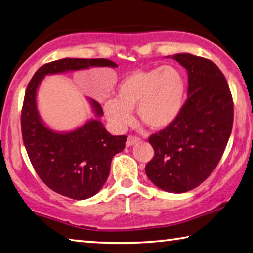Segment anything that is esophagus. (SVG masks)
<instances>
[{"label": "esophagus", "mask_w": 253, "mask_h": 253, "mask_svg": "<svg viewBox=\"0 0 253 253\" xmlns=\"http://www.w3.org/2000/svg\"><path fill=\"white\" fill-rule=\"evenodd\" d=\"M141 139H139V137H137V136H134V135H129L127 137V142H126V146L129 147V146H133L135 145V144H137Z\"/></svg>", "instance_id": "34e87169"}]
</instances>
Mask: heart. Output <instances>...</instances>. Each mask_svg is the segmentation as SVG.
Instances as JSON below:
<instances>
[{"label":"heart","mask_w":253,"mask_h":253,"mask_svg":"<svg viewBox=\"0 0 253 253\" xmlns=\"http://www.w3.org/2000/svg\"><path fill=\"white\" fill-rule=\"evenodd\" d=\"M186 90L183 75L174 66L134 71L119 82L117 98L110 97L103 101V110L108 122L117 130L128 127L135 108L146 126L163 129L179 117Z\"/></svg>","instance_id":"1"}]
</instances>
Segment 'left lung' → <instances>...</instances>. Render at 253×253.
<instances>
[{
  "mask_svg": "<svg viewBox=\"0 0 253 253\" xmlns=\"http://www.w3.org/2000/svg\"><path fill=\"white\" fill-rule=\"evenodd\" d=\"M187 70L188 99L169 127L150 136L154 156L148 179L160 189L180 194L210 177L225 150L233 126V100L214 62L191 54L172 56Z\"/></svg>",
  "mask_w": 253,
  "mask_h": 253,
  "instance_id": "1",
  "label": "left lung"
}]
</instances>
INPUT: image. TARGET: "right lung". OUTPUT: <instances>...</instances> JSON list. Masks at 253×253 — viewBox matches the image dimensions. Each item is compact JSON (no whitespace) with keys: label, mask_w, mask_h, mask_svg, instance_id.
<instances>
[{"label":"right lung","mask_w":253,"mask_h":253,"mask_svg":"<svg viewBox=\"0 0 253 253\" xmlns=\"http://www.w3.org/2000/svg\"><path fill=\"white\" fill-rule=\"evenodd\" d=\"M92 66L117 67L106 58H63L39 67L28 84L21 112L23 144L34 169L51 190L72 199L94 196L107 181L114 156L125 148V135L112 136L99 119H90L72 131L58 133L40 118L37 89L46 75ZM92 110L101 117L100 103L89 99Z\"/></svg>","instance_id":"add662e5"}]
</instances>
